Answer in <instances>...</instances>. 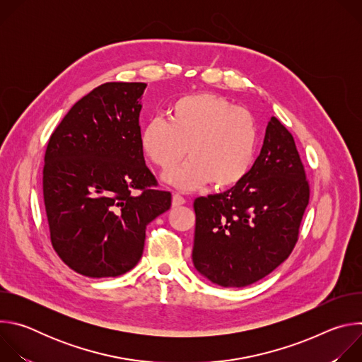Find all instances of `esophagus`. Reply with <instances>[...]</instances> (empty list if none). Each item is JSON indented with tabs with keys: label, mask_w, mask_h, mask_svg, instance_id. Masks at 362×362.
I'll list each match as a JSON object with an SVG mask.
<instances>
[{
	"label": "esophagus",
	"mask_w": 362,
	"mask_h": 362,
	"mask_svg": "<svg viewBox=\"0 0 362 362\" xmlns=\"http://www.w3.org/2000/svg\"><path fill=\"white\" fill-rule=\"evenodd\" d=\"M185 203H186V199L183 196H180L179 193L173 194V199H172V206H173V208H179V206H182Z\"/></svg>",
	"instance_id": "1"
}]
</instances>
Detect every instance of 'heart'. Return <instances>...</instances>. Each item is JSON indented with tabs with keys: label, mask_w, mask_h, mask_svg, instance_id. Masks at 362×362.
<instances>
[{
	"label": "heart",
	"mask_w": 362,
	"mask_h": 362,
	"mask_svg": "<svg viewBox=\"0 0 362 362\" xmlns=\"http://www.w3.org/2000/svg\"><path fill=\"white\" fill-rule=\"evenodd\" d=\"M168 120L153 119L141 130L147 159L162 172L173 170L186 156V166L168 180L182 190L212 182L216 189L239 185L250 172L259 130L255 117L230 100L196 93L177 98Z\"/></svg>",
	"instance_id": "1"
}]
</instances>
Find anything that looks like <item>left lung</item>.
Here are the masks:
<instances>
[{
  "instance_id": "left-lung-1",
  "label": "left lung",
  "mask_w": 362,
  "mask_h": 362,
  "mask_svg": "<svg viewBox=\"0 0 362 362\" xmlns=\"http://www.w3.org/2000/svg\"><path fill=\"white\" fill-rule=\"evenodd\" d=\"M308 203L293 136L271 117L249 175L223 193L194 199V268L225 288L265 278L293 250Z\"/></svg>"
}]
</instances>
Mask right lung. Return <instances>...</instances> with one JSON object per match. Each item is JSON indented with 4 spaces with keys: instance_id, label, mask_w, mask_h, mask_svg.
Returning <instances> with one entry per match:
<instances>
[{
    "instance_id": "obj_1",
    "label": "right lung",
    "mask_w": 362,
    "mask_h": 362,
    "mask_svg": "<svg viewBox=\"0 0 362 362\" xmlns=\"http://www.w3.org/2000/svg\"><path fill=\"white\" fill-rule=\"evenodd\" d=\"M146 83H105L80 98L51 133L42 169L49 239L60 259L88 278L129 272L146 226L170 209L140 144ZM139 190L137 195L134 192Z\"/></svg>"
}]
</instances>
